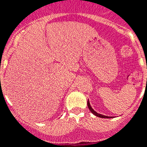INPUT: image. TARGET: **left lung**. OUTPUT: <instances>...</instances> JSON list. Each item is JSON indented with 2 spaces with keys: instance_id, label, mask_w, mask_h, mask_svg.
Here are the masks:
<instances>
[{
  "instance_id": "1",
  "label": "left lung",
  "mask_w": 147,
  "mask_h": 147,
  "mask_svg": "<svg viewBox=\"0 0 147 147\" xmlns=\"http://www.w3.org/2000/svg\"><path fill=\"white\" fill-rule=\"evenodd\" d=\"M88 109H89V110H90L94 115H96V117H101V118H108L109 117H107V116H105V115H102V114H100V113H97L96 112L94 111V109H92V108L91 107L90 105V103H89V100H88Z\"/></svg>"
}]
</instances>
